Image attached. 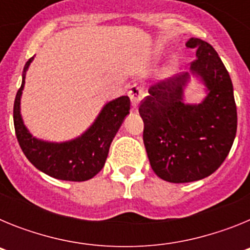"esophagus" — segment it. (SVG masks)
I'll use <instances>...</instances> for the list:
<instances>
[{
	"instance_id": "34e87169",
	"label": "esophagus",
	"mask_w": 250,
	"mask_h": 250,
	"mask_svg": "<svg viewBox=\"0 0 250 250\" xmlns=\"http://www.w3.org/2000/svg\"><path fill=\"white\" fill-rule=\"evenodd\" d=\"M143 96H144V91H143V89H141L140 86L138 85H132L131 89H130L129 91V98L130 100H131V105L134 109H138L139 105H140V101L141 99H143Z\"/></svg>"
}]
</instances>
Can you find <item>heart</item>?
<instances>
[{"label": "heart", "mask_w": 250, "mask_h": 250, "mask_svg": "<svg viewBox=\"0 0 250 250\" xmlns=\"http://www.w3.org/2000/svg\"><path fill=\"white\" fill-rule=\"evenodd\" d=\"M178 65H179L178 57H173V59H171L169 61V65H167V72L174 71V70H175V68L178 67Z\"/></svg>", "instance_id": "heart-1"}]
</instances>
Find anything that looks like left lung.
<instances>
[{"label":"left lung","mask_w":250,"mask_h":250,"mask_svg":"<svg viewBox=\"0 0 250 250\" xmlns=\"http://www.w3.org/2000/svg\"><path fill=\"white\" fill-rule=\"evenodd\" d=\"M185 45L196 51L190 71L151 86L139 107L151 169L169 183L211 175L228 156L237 134L233 83L224 63L203 40L191 37ZM191 78L205 90L198 104L185 100Z\"/></svg>","instance_id":"1"}]
</instances>
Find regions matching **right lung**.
Instances as JSON below:
<instances>
[{"label":"right lung","mask_w":250,"mask_h":250,"mask_svg":"<svg viewBox=\"0 0 250 250\" xmlns=\"http://www.w3.org/2000/svg\"><path fill=\"white\" fill-rule=\"evenodd\" d=\"M35 56L26 62L22 83L13 105V123L19 144L26 158L40 171L67 182H86L94 178L105 165L110 145L124 120L130 114L129 96L107 101L85 131L66 141H48L34 136L23 123L21 98L26 72Z\"/></svg>","instance_id":"1"}]
</instances>
